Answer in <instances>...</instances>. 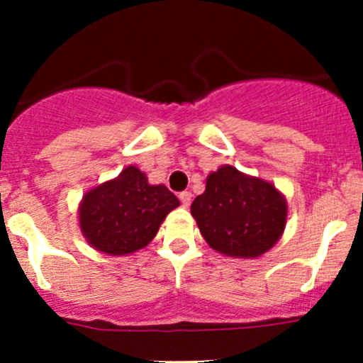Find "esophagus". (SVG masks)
<instances>
[{
	"instance_id": "obj_1",
	"label": "esophagus",
	"mask_w": 363,
	"mask_h": 363,
	"mask_svg": "<svg viewBox=\"0 0 363 363\" xmlns=\"http://www.w3.org/2000/svg\"><path fill=\"white\" fill-rule=\"evenodd\" d=\"M191 199H193V195L189 191L179 193V200H181V203L184 205V207H188V205L191 203Z\"/></svg>"
}]
</instances>
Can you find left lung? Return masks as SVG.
I'll use <instances>...</instances> for the list:
<instances>
[{
	"label": "left lung",
	"mask_w": 363,
	"mask_h": 363,
	"mask_svg": "<svg viewBox=\"0 0 363 363\" xmlns=\"http://www.w3.org/2000/svg\"><path fill=\"white\" fill-rule=\"evenodd\" d=\"M191 216L212 250L225 256L256 258L274 247L286 226V199L276 186L223 164L207 177Z\"/></svg>",
	"instance_id": "obj_1"
}]
</instances>
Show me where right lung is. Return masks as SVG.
Returning <instances> with one entry per match:
<instances>
[{
  "label": "right lung",
  "mask_w": 363,
  "mask_h": 363,
  "mask_svg": "<svg viewBox=\"0 0 363 363\" xmlns=\"http://www.w3.org/2000/svg\"><path fill=\"white\" fill-rule=\"evenodd\" d=\"M175 207L179 200L167 186L149 184L144 172L131 164L84 195L79 225L94 250L124 256L147 246Z\"/></svg>",
  "instance_id": "1"
}]
</instances>
